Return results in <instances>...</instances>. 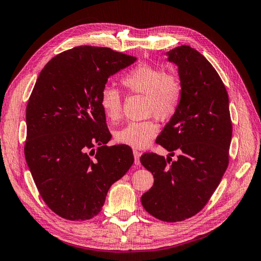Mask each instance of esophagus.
I'll return each mask as SVG.
<instances>
[{"instance_id": "obj_1", "label": "esophagus", "mask_w": 261, "mask_h": 261, "mask_svg": "<svg viewBox=\"0 0 261 261\" xmlns=\"http://www.w3.org/2000/svg\"><path fill=\"white\" fill-rule=\"evenodd\" d=\"M133 153H134V158H135V164H136V165H139V164H140V160H139L140 152L138 151V150L134 149V150H133Z\"/></svg>"}]
</instances>
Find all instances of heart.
Here are the masks:
<instances>
[{
    "label": "heart",
    "instance_id": "b5f03b06",
    "mask_svg": "<svg viewBox=\"0 0 261 261\" xmlns=\"http://www.w3.org/2000/svg\"><path fill=\"white\" fill-rule=\"evenodd\" d=\"M122 84L132 92L146 96L147 115L168 120L179 109L183 87L174 73L148 64L138 65L122 77ZM99 105L108 120L116 122L122 114L121 93L112 86H105L99 96ZM159 133V125L149 118L133 121L115 133L117 143L136 149L146 148Z\"/></svg>",
    "mask_w": 261,
    "mask_h": 261
}]
</instances>
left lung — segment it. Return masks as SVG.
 I'll return each instance as SVG.
<instances>
[{"instance_id": "1", "label": "left lung", "mask_w": 261, "mask_h": 261, "mask_svg": "<svg viewBox=\"0 0 261 261\" xmlns=\"http://www.w3.org/2000/svg\"><path fill=\"white\" fill-rule=\"evenodd\" d=\"M167 54L178 67L183 98L155 143L170 155L176 150L179 155L176 161L153 152L140 156L154 177L141 203L154 218L178 222L206 206L222 179L228 165L232 122L225 86L209 61L188 45Z\"/></svg>"}]
</instances>
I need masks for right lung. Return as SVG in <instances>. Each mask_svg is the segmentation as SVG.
Wrapping results in <instances>:
<instances>
[{
    "mask_svg": "<svg viewBox=\"0 0 261 261\" xmlns=\"http://www.w3.org/2000/svg\"><path fill=\"white\" fill-rule=\"evenodd\" d=\"M135 57L83 45L46 63L26 109L25 158L39 194L66 220H88L103 206L109 188L134 162L127 146L111 139L99 105L108 78Z\"/></svg>",
    "mask_w": 261,
    "mask_h": 261,
    "instance_id": "1",
    "label": "right lung"
}]
</instances>
